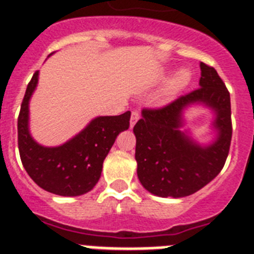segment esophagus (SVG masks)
<instances>
[{
    "label": "esophagus",
    "instance_id": "34e87169",
    "mask_svg": "<svg viewBox=\"0 0 254 254\" xmlns=\"http://www.w3.org/2000/svg\"><path fill=\"white\" fill-rule=\"evenodd\" d=\"M138 118H140V116H138L137 112H132L131 120H129V127H131V128H133V126L136 125V122L138 121Z\"/></svg>",
    "mask_w": 254,
    "mask_h": 254
}]
</instances>
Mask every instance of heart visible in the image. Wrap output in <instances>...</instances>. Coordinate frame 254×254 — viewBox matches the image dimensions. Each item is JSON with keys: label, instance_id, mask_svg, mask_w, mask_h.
I'll return each instance as SVG.
<instances>
[{"label": "heart", "instance_id": "heart-1", "mask_svg": "<svg viewBox=\"0 0 254 254\" xmlns=\"http://www.w3.org/2000/svg\"><path fill=\"white\" fill-rule=\"evenodd\" d=\"M190 78H192V73L188 68H179L174 76L169 80L167 87H165V91H164V96L165 98H170L172 95L177 94L178 91H181L182 89H185L188 84L190 82Z\"/></svg>", "mask_w": 254, "mask_h": 254}]
</instances>
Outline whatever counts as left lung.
I'll return each instance as SVG.
<instances>
[{
  "label": "left lung",
  "mask_w": 254,
  "mask_h": 254,
  "mask_svg": "<svg viewBox=\"0 0 254 254\" xmlns=\"http://www.w3.org/2000/svg\"><path fill=\"white\" fill-rule=\"evenodd\" d=\"M199 87L161 109H143L133 127L137 177L142 187L159 197L190 196L221 172L232 141L230 94L216 69L203 62ZM211 111L214 137L198 143L184 128V113L192 106Z\"/></svg>",
  "instance_id": "8db88e82"
}]
</instances>
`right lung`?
Wrapping results in <instances>:
<instances>
[{
  "mask_svg": "<svg viewBox=\"0 0 254 254\" xmlns=\"http://www.w3.org/2000/svg\"><path fill=\"white\" fill-rule=\"evenodd\" d=\"M38 78L39 71L28 84L17 120L21 163L30 178L47 192L64 197L81 196L90 192L99 181L103 161L117 136L128 129L131 112L95 117L62 145L44 146L33 138L29 128V103L37 89Z\"/></svg>",
  "mask_w": 254,
  "mask_h": 254,
  "instance_id": "1",
  "label": "right lung"
}]
</instances>
